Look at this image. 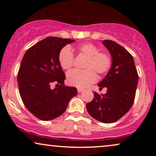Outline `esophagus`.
<instances>
[{
  "instance_id": "esophagus-1",
  "label": "esophagus",
  "mask_w": 156,
  "mask_h": 156,
  "mask_svg": "<svg viewBox=\"0 0 156 156\" xmlns=\"http://www.w3.org/2000/svg\"><path fill=\"white\" fill-rule=\"evenodd\" d=\"M82 91H84V89H82V88H80V87H78V88H77V91H78L79 93L82 92Z\"/></svg>"
}]
</instances>
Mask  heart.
<instances>
[{
  "instance_id": "b5f03b06",
  "label": "heart",
  "mask_w": 156,
  "mask_h": 156,
  "mask_svg": "<svg viewBox=\"0 0 156 156\" xmlns=\"http://www.w3.org/2000/svg\"><path fill=\"white\" fill-rule=\"evenodd\" d=\"M78 53L87 57L84 70L73 69L67 74V82L76 87H86L97 80V75L102 76L108 72L112 66V57L107 52H99V49L90 42L76 47ZM59 62L63 69H69L74 64V56L69 47L62 48L59 54Z\"/></svg>"
}]
</instances>
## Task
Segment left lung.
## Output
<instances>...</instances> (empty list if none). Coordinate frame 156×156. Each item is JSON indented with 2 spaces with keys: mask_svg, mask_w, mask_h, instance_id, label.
Returning <instances> with one entry per match:
<instances>
[{
  "mask_svg": "<svg viewBox=\"0 0 156 156\" xmlns=\"http://www.w3.org/2000/svg\"><path fill=\"white\" fill-rule=\"evenodd\" d=\"M109 51L112 64L108 74L98 84L107 89L105 94L94 92V99L86 105L87 112L100 122L110 123L124 116L133 105L138 75L132 55L112 40H104Z\"/></svg>",
  "mask_w": 156,
  "mask_h": 156,
  "instance_id": "obj_1",
  "label": "left lung"
}]
</instances>
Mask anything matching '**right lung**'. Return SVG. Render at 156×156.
<instances>
[{
    "mask_svg": "<svg viewBox=\"0 0 156 156\" xmlns=\"http://www.w3.org/2000/svg\"><path fill=\"white\" fill-rule=\"evenodd\" d=\"M74 40L48 37L29 48L23 56L18 74L19 92L23 104L42 121L56 119L65 112L77 93L76 87H66L65 74L59 62V54ZM56 83L52 89L51 85Z\"/></svg>",
    "mask_w": 156,
    "mask_h": 156,
    "instance_id": "add662e5",
    "label": "right lung"
}]
</instances>
